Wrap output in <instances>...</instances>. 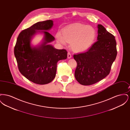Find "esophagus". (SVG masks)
Here are the masks:
<instances>
[{
    "mask_svg": "<svg viewBox=\"0 0 130 130\" xmlns=\"http://www.w3.org/2000/svg\"><path fill=\"white\" fill-rule=\"evenodd\" d=\"M67 56H68V58H69V59H70V58H71L72 57V55H71V54H70V53H69V52H68V53Z\"/></svg>",
    "mask_w": 130,
    "mask_h": 130,
    "instance_id": "esophagus-1",
    "label": "esophagus"
}]
</instances>
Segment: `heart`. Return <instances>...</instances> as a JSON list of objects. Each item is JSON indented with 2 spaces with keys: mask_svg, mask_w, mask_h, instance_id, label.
<instances>
[{
  "mask_svg": "<svg viewBox=\"0 0 130 130\" xmlns=\"http://www.w3.org/2000/svg\"><path fill=\"white\" fill-rule=\"evenodd\" d=\"M62 35L58 32L56 34L57 41L59 43H71V48L76 52H83L90 49L96 37V31L91 26L75 23L62 30Z\"/></svg>",
  "mask_w": 130,
  "mask_h": 130,
  "instance_id": "b5f03b06",
  "label": "heart"
}]
</instances>
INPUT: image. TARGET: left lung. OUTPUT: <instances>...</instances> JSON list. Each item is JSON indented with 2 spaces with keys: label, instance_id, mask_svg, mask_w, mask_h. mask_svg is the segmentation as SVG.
<instances>
[{
  "label": "left lung",
  "instance_id": "obj_1",
  "mask_svg": "<svg viewBox=\"0 0 130 130\" xmlns=\"http://www.w3.org/2000/svg\"><path fill=\"white\" fill-rule=\"evenodd\" d=\"M98 28V41L86 52L74 56L77 62L74 76L83 85H92L106 77L117 55L115 37L101 24Z\"/></svg>",
  "mask_w": 130,
  "mask_h": 130
}]
</instances>
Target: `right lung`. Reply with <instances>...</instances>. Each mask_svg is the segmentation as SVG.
<instances>
[{"label":"right lung","instance_id":"add662e5","mask_svg":"<svg viewBox=\"0 0 130 130\" xmlns=\"http://www.w3.org/2000/svg\"><path fill=\"white\" fill-rule=\"evenodd\" d=\"M53 21L38 22L22 31L17 38L14 54L21 74L29 80L40 85L52 82L56 76L57 63L67 57L66 50L56 49L48 44L55 37L48 31L53 26ZM39 32L44 34L43 42L33 46L31 40Z\"/></svg>","mask_w":130,"mask_h":130}]
</instances>
